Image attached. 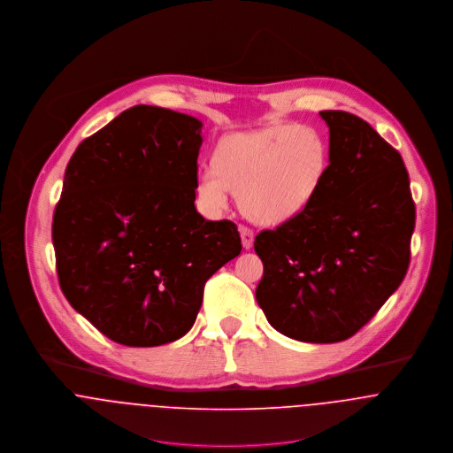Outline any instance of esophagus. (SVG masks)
<instances>
[{
  "mask_svg": "<svg viewBox=\"0 0 453 453\" xmlns=\"http://www.w3.org/2000/svg\"><path fill=\"white\" fill-rule=\"evenodd\" d=\"M240 234H242L243 249L250 250L251 247H253V238H255L253 231H251L250 227H247V226H240Z\"/></svg>",
  "mask_w": 453,
  "mask_h": 453,
  "instance_id": "1",
  "label": "esophagus"
}]
</instances>
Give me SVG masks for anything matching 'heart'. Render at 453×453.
Instances as JSON below:
<instances>
[{
	"label": "heart",
	"instance_id": "1",
	"mask_svg": "<svg viewBox=\"0 0 453 453\" xmlns=\"http://www.w3.org/2000/svg\"><path fill=\"white\" fill-rule=\"evenodd\" d=\"M217 170L200 173L198 195L222 210L231 191L253 222L278 226L302 213L321 189L330 151L319 132L296 123L226 135L215 151Z\"/></svg>",
	"mask_w": 453,
	"mask_h": 453
}]
</instances>
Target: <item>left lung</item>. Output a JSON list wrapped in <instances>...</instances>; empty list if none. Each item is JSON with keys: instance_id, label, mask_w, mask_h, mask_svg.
Wrapping results in <instances>:
<instances>
[{"instance_id": "left-lung-1", "label": "left lung", "mask_w": 453, "mask_h": 453, "mask_svg": "<svg viewBox=\"0 0 453 453\" xmlns=\"http://www.w3.org/2000/svg\"><path fill=\"white\" fill-rule=\"evenodd\" d=\"M328 175L311 204L257 234L255 299L280 334L312 344L352 337L402 285L415 204L402 156L365 119L321 111Z\"/></svg>"}]
</instances>
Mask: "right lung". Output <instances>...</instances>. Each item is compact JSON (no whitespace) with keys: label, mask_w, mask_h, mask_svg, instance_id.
I'll list each match as a JSON object with an SVG mask.
<instances>
[{"label":"right lung","mask_w":453,"mask_h":453,"mask_svg":"<svg viewBox=\"0 0 453 453\" xmlns=\"http://www.w3.org/2000/svg\"><path fill=\"white\" fill-rule=\"evenodd\" d=\"M203 123L156 105L123 111L73 154L51 240L65 299L111 341L186 335L206 280L242 251L234 222L195 200Z\"/></svg>","instance_id":"add662e5"}]
</instances>
